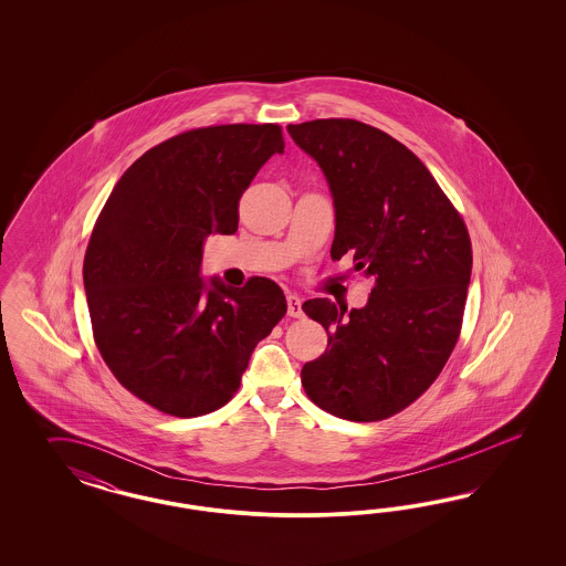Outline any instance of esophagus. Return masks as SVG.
<instances>
[{
    "instance_id": "esophagus-1",
    "label": "esophagus",
    "mask_w": 566,
    "mask_h": 566,
    "mask_svg": "<svg viewBox=\"0 0 566 566\" xmlns=\"http://www.w3.org/2000/svg\"><path fill=\"white\" fill-rule=\"evenodd\" d=\"M286 301H289V315L291 317H303V303H301V298H298V294H289L286 296Z\"/></svg>"
}]
</instances>
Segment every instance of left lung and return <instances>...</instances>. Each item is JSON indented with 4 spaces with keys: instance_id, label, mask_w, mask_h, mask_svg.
<instances>
[{
    "instance_id": "8db88e82",
    "label": "left lung",
    "mask_w": 566,
    "mask_h": 566,
    "mask_svg": "<svg viewBox=\"0 0 566 566\" xmlns=\"http://www.w3.org/2000/svg\"><path fill=\"white\" fill-rule=\"evenodd\" d=\"M317 161L334 201L332 258L355 255L374 282L367 305L311 298L303 311L326 327L327 348L301 381L324 411L379 421L409 407L440 376L459 340L471 282L463 218L417 155L357 120L289 124Z\"/></svg>"
}]
</instances>
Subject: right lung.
<instances>
[{"label":"right lung","instance_id":"1","mask_svg":"<svg viewBox=\"0 0 566 566\" xmlns=\"http://www.w3.org/2000/svg\"><path fill=\"white\" fill-rule=\"evenodd\" d=\"M284 154L275 124H226L159 143L122 174L86 247L95 343L122 386L176 417L223 407L251 353L286 315L268 277H201L209 234H234L259 168Z\"/></svg>","mask_w":566,"mask_h":566}]
</instances>
